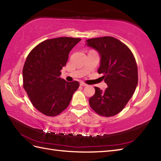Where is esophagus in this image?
<instances>
[{"mask_svg": "<svg viewBox=\"0 0 161 161\" xmlns=\"http://www.w3.org/2000/svg\"><path fill=\"white\" fill-rule=\"evenodd\" d=\"M80 86H87V84L84 83V81H81L80 82Z\"/></svg>", "mask_w": 161, "mask_h": 161, "instance_id": "34e87169", "label": "esophagus"}]
</instances>
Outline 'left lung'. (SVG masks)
<instances>
[{
	"mask_svg": "<svg viewBox=\"0 0 161 161\" xmlns=\"http://www.w3.org/2000/svg\"><path fill=\"white\" fill-rule=\"evenodd\" d=\"M87 46L95 48L101 56L98 73L102 74L108 88L102 91L95 87V95L89 104L101 116L113 117L125 108L138 84V69L130 48L118 39L110 36L86 40Z\"/></svg>",
	"mask_w": 161,
	"mask_h": 161,
	"instance_id": "8db88e82",
	"label": "left lung"
}]
</instances>
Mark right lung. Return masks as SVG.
<instances>
[{"mask_svg":"<svg viewBox=\"0 0 161 161\" xmlns=\"http://www.w3.org/2000/svg\"><path fill=\"white\" fill-rule=\"evenodd\" d=\"M80 40L69 37L46 40L33 48L26 59L23 88L33 106L44 115L60 114L80 86L77 81L68 82L59 76L69 52Z\"/></svg>","mask_w":161,"mask_h":161,"instance_id":"obj_1","label":"right lung"}]
</instances>
